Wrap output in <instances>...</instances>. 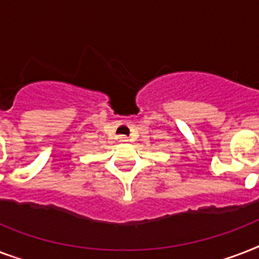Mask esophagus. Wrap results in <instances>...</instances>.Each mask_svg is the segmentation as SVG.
Listing matches in <instances>:
<instances>
[{
	"mask_svg": "<svg viewBox=\"0 0 259 259\" xmlns=\"http://www.w3.org/2000/svg\"><path fill=\"white\" fill-rule=\"evenodd\" d=\"M118 141H119V142H127V141H129V138L126 137V136H119V137H118Z\"/></svg>",
	"mask_w": 259,
	"mask_h": 259,
	"instance_id": "1",
	"label": "esophagus"
}]
</instances>
